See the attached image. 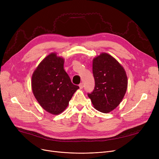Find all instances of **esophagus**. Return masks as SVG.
<instances>
[{
    "instance_id": "obj_1",
    "label": "esophagus",
    "mask_w": 159,
    "mask_h": 159,
    "mask_svg": "<svg viewBox=\"0 0 159 159\" xmlns=\"http://www.w3.org/2000/svg\"><path fill=\"white\" fill-rule=\"evenodd\" d=\"M79 86H80V89H82V88H83V87H84L83 83H81V84L79 85Z\"/></svg>"
}]
</instances>
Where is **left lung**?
Returning <instances> with one entry per match:
<instances>
[{"instance_id":"8db88e82","label":"left lung","mask_w":159,"mask_h":159,"mask_svg":"<svg viewBox=\"0 0 159 159\" xmlns=\"http://www.w3.org/2000/svg\"><path fill=\"white\" fill-rule=\"evenodd\" d=\"M95 88L88 93L93 107L109 113L121 102L127 88V77L123 66L113 56L102 53L93 60Z\"/></svg>"}]
</instances>
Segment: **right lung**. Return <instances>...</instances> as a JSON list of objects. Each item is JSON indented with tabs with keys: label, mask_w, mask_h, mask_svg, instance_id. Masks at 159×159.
Returning a JSON list of instances; mask_svg holds the SVG:
<instances>
[{
	"label": "right lung",
	"mask_w": 159,
	"mask_h": 159,
	"mask_svg": "<svg viewBox=\"0 0 159 159\" xmlns=\"http://www.w3.org/2000/svg\"><path fill=\"white\" fill-rule=\"evenodd\" d=\"M64 64V58L51 53L40 62L32 76L34 95L40 106L53 115L63 112L79 89V86L71 83Z\"/></svg>",
	"instance_id": "add662e5"
}]
</instances>
